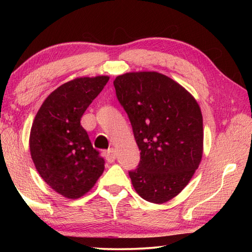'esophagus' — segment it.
<instances>
[{
  "label": "esophagus",
  "mask_w": 252,
  "mask_h": 252,
  "mask_svg": "<svg viewBox=\"0 0 252 252\" xmlns=\"http://www.w3.org/2000/svg\"><path fill=\"white\" fill-rule=\"evenodd\" d=\"M116 157H117L116 150H114L113 148L109 149V150L105 152V159H106V161L110 162V163H111V162H113L114 160H116Z\"/></svg>",
  "instance_id": "34e87169"
}]
</instances>
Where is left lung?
I'll return each mask as SVG.
<instances>
[{
  "mask_svg": "<svg viewBox=\"0 0 252 252\" xmlns=\"http://www.w3.org/2000/svg\"><path fill=\"white\" fill-rule=\"evenodd\" d=\"M140 152L129 172L140 197L161 204L185 189L202 159L203 122L197 100L155 71L129 72L113 81Z\"/></svg>",
  "mask_w": 252,
  "mask_h": 252,
  "instance_id": "obj_1",
  "label": "left lung"
}]
</instances>
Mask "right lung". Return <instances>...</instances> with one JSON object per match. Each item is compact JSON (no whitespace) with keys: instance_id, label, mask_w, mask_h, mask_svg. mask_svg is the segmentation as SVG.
<instances>
[{"instance_id":"1","label":"right lung","mask_w":252,"mask_h":252,"mask_svg":"<svg viewBox=\"0 0 252 252\" xmlns=\"http://www.w3.org/2000/svg\"><path fill=\"white\" fill-rule=\"evenodd\" d=\"M109 79L82 76L60 85L32 123L29 142L34 165L55 192L67 199L88 193L103 173L104 160L80 121Z\"/></svg>"}]
</instances>
